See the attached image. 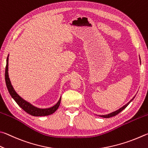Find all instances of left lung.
Masks as SVG:
<instances>
[{
  "label": "left lung",
  "mask_w": 148,
  "mask_h": 148,
  "mask_svg": "<svg viewBox=\"0 0 148 148\" xmlns=\"http://www.w3.org/2000/svg\"><path fill=\"white\" fill-rule=\"evenodd\" d=\"M134 99V97L133 98V99H132L130 101H129L128 103H127V104L125 105H124L123 107H121V108H120V109H118V110H116V111H115V112H112V113H110V114H107V115H101V116H101V117H103V118H110V117H112V116H116V115H117L118 114H119L120 113V112H121V111H122L123 109H125V108L127 107L128 106V105L129 104V103H130L132 101H133V99Z\"/></svg>",
  "instance_id": "1"
}]
</instances>
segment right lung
Instances as JSON below:
<instances>
[{
    "label": "right lung",
    "instance_id": "obj_1",
    "mask_svg": "<svg viewBox=\"0 0 148 148\" xmlns=\"http://www.w3.org/2000/svg\"><path fill=\"white\" fill-rule=\"evenodd\" d=\"M8 57L6 60V69H5V81H6V84L7 86L8 90L11 95L13 99L15 100V101L17 103V105L24 110L26 112L29 114L34 116H45L52 114L55 111L58 109L60 106V103L61 101V98L59 99L58 102L55 105H54L53 107L49 108H39L35 107L34 106L30 104L29 103L26 101L24 99H23L19 95H18L12 87L11 82H10L9 77H8Z\"/></svg>",
    "mask_w": 148,
    "mask_h": 148
}]
</instances>
